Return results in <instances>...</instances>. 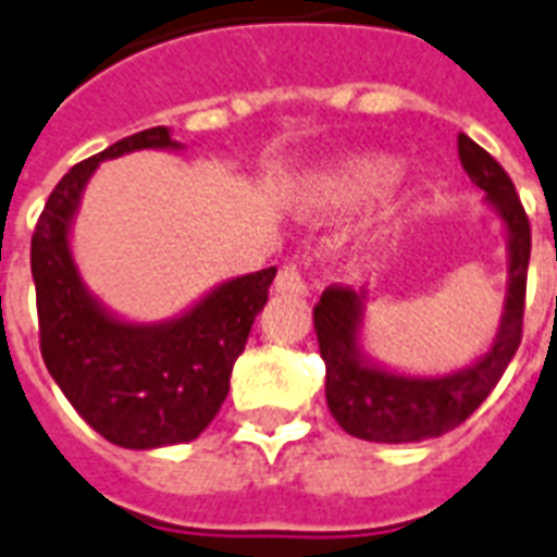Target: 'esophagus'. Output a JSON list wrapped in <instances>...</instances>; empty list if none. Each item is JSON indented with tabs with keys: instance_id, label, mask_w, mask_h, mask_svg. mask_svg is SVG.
<instances>
[{
	"instance_id": "obj_1",
	"label": "esophagus",
	"mask_w": 557,
	"mask_h": 557,
	"mask_svg": "<svg viewBox=\"0 0 557 557\" xmlns=\"http://www.w3.org/2000/svg\"><path fill=\"white\" fill-rule=\"evenodd\" d=\"M306 280H302V271L297 265H283L274 280V292L280 294H306Z\"/></svg>"
}]
</instances>
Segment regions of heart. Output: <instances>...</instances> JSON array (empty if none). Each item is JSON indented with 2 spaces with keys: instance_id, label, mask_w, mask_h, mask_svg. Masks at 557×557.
I'll use <instances>...</instances> for the list:
<instances>
[{
  "instance_id": "b5f03b06",
  "label": "heart",
  "mask_w": 557,
  "mask_h": 557,
  "mask_svg": "<svg viewBox=\"0 0 557 557\" xmlns=\"http://www.w3.org/2000/svg\"><path fill=\"white\" fill-rule=\"evenodd\" d=\"M400 162L392 153L363 151L332 162L311 176L302 194V206L318 216H346L383 200L395 188Z\"/></svg>"
}]
</instances>
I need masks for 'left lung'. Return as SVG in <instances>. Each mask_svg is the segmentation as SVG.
I'll return each mask as SVG.
<instances>
[{"label":"left lung","mask_w":557,"mask_h":557,"mask_svg":"<svg viewBox=\"0 0 557 557\" xmlns=\"http://www.w3.org/2000/svg\"><path fill=\"white\" fill-rule=\"evenodd\" d=\"M458 157L506 234V292L490 349L446 374H409L374 360L363 346L366 292L325 288L314 332L325 363V404L343 432L374 443H418L460 426L490 397L521 346L532 234L512 180L478 143L460 134Z\"/></svg>","instance_id":"obj_1"}]
</instances>
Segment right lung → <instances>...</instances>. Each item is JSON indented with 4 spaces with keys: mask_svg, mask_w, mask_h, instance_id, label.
Returning a JSON list of instances; mask_svg holds the SVG:
<instances>
[{
    "mask_svg": "<svg viewBox=\"0 0 557 557\" xmlns=\"http://www.w3.org/2000/svg\"><path fill=\"white\" fill-rule=\"evenodd\" d=\"M183 151L171 128L139 131L67 171L30 239L39 346L48 372L94 432L122 449H160L200 435L228 395L234 360L269 300L277 269L223 280L169 320L120 318L85 286L71 234L99 162Z\"/></svg>",
    "mask_w": 557,
    "mask_h": 557,
    "instance_id": "add662e5",
    "label": "right lung"
}]
</instances>
